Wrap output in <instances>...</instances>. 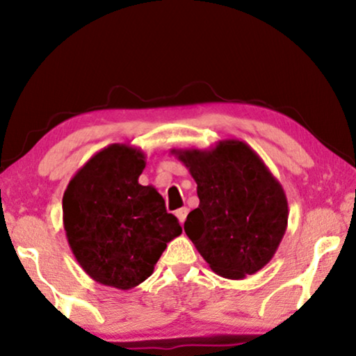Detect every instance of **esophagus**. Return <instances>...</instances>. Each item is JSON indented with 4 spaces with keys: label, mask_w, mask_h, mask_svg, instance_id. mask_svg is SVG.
<instances>
[{
    "label": "esophagus",
    "mask_w": 356,
    "mask_h": 356,
    "mask_svg": "<svg viewBox=\"0 0 356 356\" xmlns=\"http://www.w3.org/2000/svg\"><path fill=\"white\" fill-rule=\"evenodd\" d=\"M186 216H188V209L186 207H181V209H178L177 211V217H178V220H179V223H184V220H186Z\"/></svg>",
    "instance_id": "34e87169"
}]
</instances>
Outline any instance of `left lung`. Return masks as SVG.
<instances>
[{
    "label": "left lung",
    "instance_id": "1",
    "mask_svg": "<svg viewBox=\"0 0 356 356\" xmlns=\"http://www.w3.org/2000/svg\"><path fill=\"white\" fill-rule=\"evenodd\" d=\"M197 184L199 206L184 232L216 274L240 280L261 270L289 223L284 188L262 159L240 139L211 149H172Z\"/></svg>",
    "mask_w": 356,
    "mask_h": 356
}]
</instances>
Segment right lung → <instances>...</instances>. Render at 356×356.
Here are the masks:
<instances>
[{"mask_svg":"<svg viewBox=\"0 0 356 356\" xmlns=\"http://www.w3.org/2000/svg\"><path fill=\"white\" fill-rule=\"evenodd\" d=\"M145 154L110 144L77 170L63 196V225L76 261L102 285L129 290L154 266L181 225L154 186L139 184Z\"/></svg>","mask_w":356,"mask_h":356,"instance_id":"right-lung-1","label":"right lung"}]
</instances>
